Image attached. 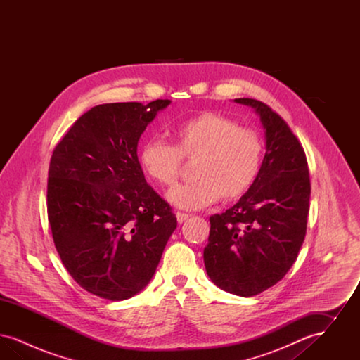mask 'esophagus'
<instances>
[{
  "instance_id": "1",
  "label": "esophagus",
  "mask_w": 360,
  "mask_h": 360,
  "mask_svg": "<svg viewBox=\"0 0 360 360\" xmlns=\"http://www.w3.org/2000/svg\"><path fill=\"white\" fill-rule=\"evenodd\" d=\"M175 216H176V220H178V223L179 224L185 223L188 217H190L188 213H184V212H176Z\"/></svg>"
}]
</instances>
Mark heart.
Returning <instances> with one entry per match:
<instances>
[{
    "label": "heart",
    "mask_w": 360,
    "mask_h": 360,
    "mask_svg": "<svg viewBox=\"0 0 360 360\" xmlns=\"http://www.w3.org/2000/svg\"><path fill=\"white\" fill-rule=\"evenodd\" d=\"M170 136L172 144L158 137L146 140L139 150V165L156 186L170 188L182 172V159L195 162V181L167 193L175 207L198 210L220 197L233 201L257 182L264 154L257 131L221 113L202 112L176 122Z\"/></svg>",
    "instance_id": "1"
}]
</instances>
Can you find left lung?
Masks as SVG:
<instances>
[{"label":"left lung","mask_w":360,"mask_h":360,"mask_svg":"<svg viewBox=\"0 0 360 360\" xmlns=\"http://www.w3.org/2000/svg\"><path fill=\"white\" fill-rule=\"evenodd\" d=\"M255 109L266 135L257 182L221 214L210 216L204 250L206 273L220 289L252 297L290 270L307 235L310 179L305 151L290 127L254 98H236Z\"/></svg>","instance_id":"obj_1"}]
</instances>
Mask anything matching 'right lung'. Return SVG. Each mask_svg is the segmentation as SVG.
<instances>
[{
	"mask_svg": "<svg viewBox=\"0 0 360 360\" xmlns=\"http://www.w3.org/2000/svg\"><path fill=\"white\" fill-rule=\"evenodd\" d=\"M170 103L97 105L52 153L47 212L56 251L72 279L105 300L143 290L176 228L137 159L141 134Z\"/></svg>",
	"mask_w": 360,
	"mask_h": 360,
	"instance_id": "add662e5",
	"label": "right lung"
}]
</instances>
